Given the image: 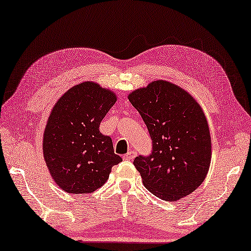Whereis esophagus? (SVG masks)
I'll list each match as a JSON object with an SVG mask.
<instances>
[{
  "mask_svg": "<svg viewBox=\"0 0 251 251\" xmlns=\"http://www.w3.org/2000/svg\"><path fill=\"white\" fill-rule=\"evenodd\" d=\"M135 156H136V152L135 151H130V152H127L126 154L124 155V158H125V160H126V161H131Z\"/></svg>",
  "mask_w": 251,
  "mask_h": 251,
  "instance_id": "1",
  "label": "esophagus"
}]
</instances>
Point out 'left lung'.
<instances>
[{
    "label": "left lung",
    "mask_w": 251,
    "mask_h": 251,
    "mask_svg": "<svg viewBox=\"0 0 251 251\" xmlns=\"http://www.w3.org/2000/svg\"><path fill=\"white\" fill-rule=\"evenodd\" d=\"M148 127L152 153L133 164L148 191L176 201L198 188L212 157L209 125L199 103L186 90L157 79L127 96Z\"/></svg>",
    "instance_id": "8db88e82"
}]
</instances>
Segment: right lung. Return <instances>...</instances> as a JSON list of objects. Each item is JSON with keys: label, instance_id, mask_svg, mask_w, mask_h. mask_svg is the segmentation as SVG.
<instances>
[{"label": "right lung", "instance_id": "right-lung-1", "mask_svg": "<svg viewBox=\"0 0 251 251\" xmlns=\"http://www.w3.org/2000/svg\"><path fill=\"white\" fill-rule=\"evenodd\" d=\"M117 101L114 91L87 81L71 87L49 116L42 151L53 181L69 194H90L107 181L122 161L109 136L100 133L102 119Z\"/></svg>", "mask_w": 251, "mask_h": 251}]
</instances>
